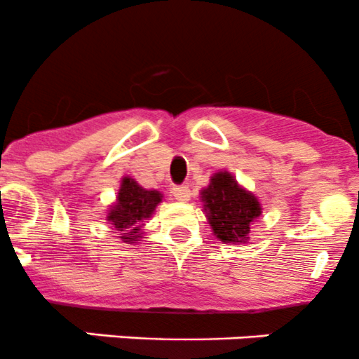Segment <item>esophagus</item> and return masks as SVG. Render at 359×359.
Listing matches in <instances>:
<instances>
[{
  "label": "esophagus",
  "instance_id": "esophagus-1",
  "mask_svg": "<svg viewBox=\"0 0 359 359\" xmlns=\"http://www.w3.org/2000/svg\"><path fill=\"white\" fill-rule=\"evenodd\" d=\"M171 194H172V197L180 202L190 201V195H191L190 188H188L187 184H178V187H172Z\"/></svg>",
  "mask_w": 359,
  "mask_h": 359
}]
</instances>
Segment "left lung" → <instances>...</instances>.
<instances>
[{
	"label": "left lung",
	"instance_id": "1",
	"mask_svg": "<svg viewBox=\"0 0 359 359\" xmlns=\"http://www.w3.org/2000/svg\"><path fill=\"white\" fill-rule=\"evenodd\" d=\"M201 201L212 233L222 243H246L250 225L262 215L258 198L226 171L211 176L208 187L201 190Z\"/></svg>",
	"mask_w": 359,
	"mask_h": 359
}]
</instances>
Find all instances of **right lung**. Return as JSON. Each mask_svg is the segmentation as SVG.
<instances>
[{
	"label": "right lung",
	"mask_w": 359,
	"mask_h": 359,
	"mask_svg": "<svg viewBox=\"0 0 359 359\" xmlns=\"http://www.w3.org/2000/svg\"><path fill=\"white\" fill-rule=\"evenodd\" d=\"M161 202V191L147 190L136 180L126 176L120 183L116 202L109 208L106 219L118 232L123 243H134L140 241L143 233V222L154 215Z\"/></svg>",
	"instance_id": "right-lung-1"
}]
</instances>
